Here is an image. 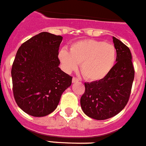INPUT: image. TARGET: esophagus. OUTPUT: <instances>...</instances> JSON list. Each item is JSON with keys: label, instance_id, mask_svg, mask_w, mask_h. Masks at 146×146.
Wrapping results in <instances>:
<instances>
[{"label": "esophagus", "instance_id": "esophagus-1", "mask_svg": "<svg viewBox=\"0 0 146 146\" xmlns=\"http://www.w3.org/2000/svg\"><path fill=\"white\" fill-rule=\"evenodd\" d=\"M78 81H79V79H78V78H76V77H73V79H72V82H73V83H75V82H78Z\"/></svg>", "mask_w": 146, "mask_h": 146}]
</instances>
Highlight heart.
Masks as SVG:
<instances>
[{"label": "heart", "mask_w": 146, "mask_h": 146, "mask_svg": "<svg viewBox=\"0 0 146 146\" xmlns=\"http://www.w3.org/2000/svg\"><path fill=\"white\" fill-rule=\"evenodd\" d=\"M59 58L67 72L74 70L81 63L80 70L86 79L99 81L108 75L116 59L114 45L102 41L85 40L74 43L70 52L63 48Z\"/></svg>", "instance_id": "heart-1"}]
</instances>
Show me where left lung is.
I'll use <instances>...</instances> for the list:
<instances>
[{
    "instance_id": "1",
    "label": "left lung",
    "mask_w": 146,
    "mask_h": 146,
    "mask_svg": "<svg viewBox=\"0 0 146 146\" xmlns=\"http://www.w3.org/2000/svg\"><path fill=\"white\" fill-rule=\"evenodd\" d=\"M116 64L104 78L84 83L81 106L88 117L106 120L117 115L127 104L134 78L131 54L125 44L113 36Z\"/></svg>"
}]
</instances>
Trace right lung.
<instances>
[{
	"mask_svg": "<svg viewBox=\"0 0 146 146\" xmlns=\"http://www.w3.org/2000/svg\"><path fill=\"white\" fill-rule=\"evenodd\" d=\"M62 36L41 32L17 50L12 68L13 95L23 111L43 117L57 107L73 77L59 68L58 55Z\"/></svg>",
	"mask_w": 146,
	"mask_h": 146,
	"instance_id": "right-lung-1",
	"label": "right lung"
}]
</instances>
